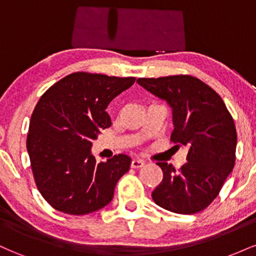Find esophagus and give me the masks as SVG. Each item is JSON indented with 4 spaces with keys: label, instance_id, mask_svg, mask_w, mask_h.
I'll return each instance as SVG.
<instances>
[{
    "label": "esophagus",
    "instance_id": "1",
    "mask_svg": "<svg viewBox=\"0 0 256 256\" xmlns=\"http://www.w3.org/2000/svg\"><path fill=\"white\" fill-rule=\"evenodd\" d=\"M143 165H144V162L142 160H138V158H134V160L131 161L132 168H140V167H143Z\"/></svg>",
    "mask_w": 256,
    "mask_h": 256
}]
</instances>
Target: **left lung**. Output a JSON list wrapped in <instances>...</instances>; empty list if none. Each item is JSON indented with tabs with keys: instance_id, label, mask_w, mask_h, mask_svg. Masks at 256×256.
Returning a JSON list of instances; mask_svg holds the SVG:
<instances>
[{
	"instance_id": "1",
	"label": "left lung",
	"mask_w": 256,
	"mask_h": 256,
	"mask_svg": "<svg viewBox=\"0 0 256 256\" xmlns=\"http://www.w3.org/2000/svg\"><path fill=\"white\" fill-rule=\"evenodd\" d=\"M137 83L172 108L171 140L189 148L179 171L158 162L162 182L152 192L158 206L170 212L194 214L219 195L236 160L237 134L222 98L192 76L140 78Z\"/></svg>"
}]
</instances>
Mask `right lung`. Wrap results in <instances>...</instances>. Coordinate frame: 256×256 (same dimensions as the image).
<instances>
[{
    "mask_svg": "<svg viewBox=\"0 0 256 256\" xmlns=\"http://www.w3.org/2000/svg\"><path fill=\"white\" fill-rule=\"evenodd\" d=\"M134 80L77 72L58 80L40 98L26 146L38 190L52 208L83 216L112 201L131 158L119 154L98 164L91 146L102 130L110 128L108 104Z\"/></svg>",
    "mask_w": 256,
    "mask_h": 256,
    "instance_id": "obj_1",
    "label": "right lung"
}]
</instances>
